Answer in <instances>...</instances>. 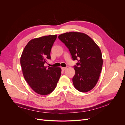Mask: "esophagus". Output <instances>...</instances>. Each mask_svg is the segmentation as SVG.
Returning <instances> with one entry per match:
<instances>
[{
    "label": "esophagus",
    "instance_id": "1",
    "mask_svg": "<svg viewBox=\"0 0 125 125\" xmlns=\"http://www.w3.org/2000/svg\"><path fill=\"white\" fill-rule=\"evenodd\" d=\"M66 69H67V68H66V67H62V71L65 70Z\"/></svg>",
    "mask_w": 125,
    "mask_h": 125
}]
</instances>
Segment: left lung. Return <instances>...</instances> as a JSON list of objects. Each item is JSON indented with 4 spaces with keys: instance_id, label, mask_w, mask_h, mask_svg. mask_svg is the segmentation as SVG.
<instances>
[{
    "instance_id": "obj_1",
    "label": "left lung",
    "mask_w": 125,
    "mask_h": 125,
    "mask_svg": "<svg viewBox=\"0 0 125 125\" xmlns=\"http://www.w3.org/2000/svg\"><path fill=\"white\" fill-rule=\"evenodd\" d=\"M58 38L69 49L73 60L78 61L74 66V88L82 92L91 90L99 80L103 66L100 47L83 33L66 32L59 35Z\"/></svg>"
}]
</instances>
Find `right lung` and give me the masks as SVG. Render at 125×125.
I'll use <instances>...</instances> for the list:
<instances>
[{
    "mask_svg": "<svg viewBox=\"0 0 125 125\" xmlns=\"http://www.w3.org/2000/svg\"><path fill=\"white\" fill-rule=\"evenodd\" d=\"M57 35L42 36L30 40L20 58L22 73L25 81L36 93L46 95L52 93L61 75L60 67L44 66L51 59L52 47Z\"/></svg>",
    "mask_w": 125,
    "mask_h": 125,
    "instance_id": "right-lung-1",
    "label": "right lung"
}]
</instances>
